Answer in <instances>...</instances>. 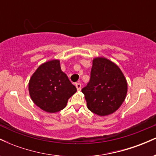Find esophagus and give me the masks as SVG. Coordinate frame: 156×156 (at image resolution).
Masks as SVG:
<instances>
[{
    "mask_svg": "<svg viewBox=\"0 0 156 156\" xmlns=\"http://www.w3.org/2000/svg\"><path fill=\"white\" fill-rule=\"evenodd\" d=\"M76 89H78V91H80V89H81V83H76Z\"/></svg>",
    "mask_w": 156,
    "mask_h": 156,
    "instance_id": "obj_1",
    "label": "esophagus"
}]
</instances>
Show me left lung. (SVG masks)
Masks as SVG:
<instances>
[{
  "label": "left lung",
  "instance_id": "8db88e82",
  "mask_svg": "<svg viewBox=\"0 0 156 156\" xmlns=\"http://www.w3.org/2000/svg\"><path fill=\"white\" fill-rule=\"evenodd\" d=\"M128 84L119 67L103 57L93 59L89 82L81 92L87 108L99 116L115 112L124 102Z\"/></svg>",
  "mask_w": 156,
  "mask_h": 156
}]
</instances>
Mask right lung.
Returning <instances> with one entry per match:
<instances>
[{
	"mask_svg": "<svg viewBox=\"0 0 156 156\" xmlns=\"http://www.w3.org/2000/svg\"><path fill=\"white\" fill-rule=\"evenodd\" d=\"M28 90L37 106L46 112L55 113L65 108L77 89L61 69L59 60L55 59L37 68L29 80Z\"/></svg>",
	"mask_w": 156,
	"mask_h": 156,
	"instance_id": "1",
	"label": "right lung"
}]
</instances>
